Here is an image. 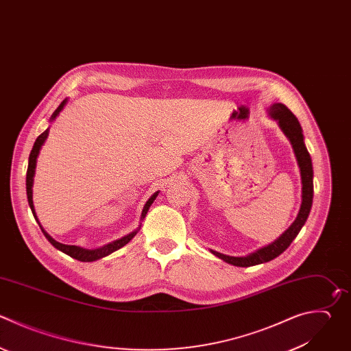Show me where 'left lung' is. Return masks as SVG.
<instances>
[{
    "instance_id": "1",
    "label": "left lung",
    "mask_w": 351,
    "mask_h": 351,
    "mask_svg": "<svg viewBox=\"0 0 351 351\" xmlns=\"http://www.w3.org/2000/svg\"><path fill=\"white\" fill-rule=\"evenodd\" d=\"M270 117L278 122V126L284 132V134L288 137L291 141V145L293 148L299 169H300V178H302V204L300 210L298 213L296 219L293 223L271 244L247 255V256H229L219 254L217 251H211L214 255L218 258L223 259L225 262L240 266V267H247V266H254L259 265L263 262H269L274 258H277L281 252H284L292 240L298 236L300 232L302 226L304 225L311 204H313V166H311V158L306 149L304 141H303V134H302V128L296 117L281 103L273 104L269 108Z\"/></svg>"
}]
</instances>
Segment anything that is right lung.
<instances>
[{"instance_id":"add662e5","label":"right lung","mask_w":351,"mask_h":351,"mask_svg":"<svg viewBox=\"0 0 351 351\" xmlns=\"http://www.w3.org/2000/svg\"><path fill=\"white\" fill-rule=\"evenodd\" d=\"M66 101H67V100H64V101L58 107V110L52 114V118H51V119H55V118L59 115V112L63 110ZM48 133H49V130L47 129L43 134H40V136L37 137V140H36V143H34V147H33V149H32V152H30V156H29V167H27V176H26V191H27V200H29L30 208H32L33 215L36 217V219H37V215H36L34 206H33V181H34V173H36L37 158H38V154H40V149H41L43 144L45 143V140H47V137H48ZM158 193H159V192L154 193V195L148 199V202L145 203L144 210H143V213H141V219L145 218V214H147V211L149 210V207H151V204L154 203V200L156 199ZM43 232H44L45 237L49 240V243H51L53 247H56L58 250L63 251L64 254H67V255H70L71 258H75V259H78V261H81V262H93V261H96V259H100V258H103V256L110 255L111 252H114V251L122 248L123 245H126V244L136 236V233H137V230H134V232H132L130 234H128V236H125V237H122V239H119V240H115V241H112V243H110V244H107V245H104V247H100V248H96V250H86V248H81V247H77V245L62 244V243L53 240L44 229H43Z\"/></svg>"}]
</instances>
